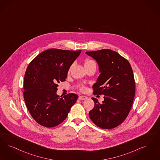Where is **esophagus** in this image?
<instances>
[{"mask_svg": "<svg viewBox=\"0 0 160 160\" xmlns=\"http://www.w3.org/2000/svg\"><path fill=\"white\" fill-rule=\"evenodd\" d=\"M78 99L80 100H85V99H88V97L85 96H80L78 97Z\"/></svg>", "mask_w": 160, "mask_h": 160, "instance_id": "34e87169", "label": "esophagus"}]
</instances>
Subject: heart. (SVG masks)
Segmentation results:
<instances>
[{"instance_id":"1","label":"heart","mask_w":160,"mask_h":160,"mask_svg":"<svg viewBox=\"0 0 160 160\" xmlns=\"http://www.w3.org/2000/svg\"><path fill=\"white\" fill-rule=\"evenodd\" d=\"M95 64V62L93 60L90 59L89 58L85 59V60H84V66H88V65H91V64ZM80 90L82 91H84L86 90V87L84 86H81Z\"/></svg>"}]
</instances>
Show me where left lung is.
Here are the masks:
<instances>
[{"instance_id": "left-lung-1", "label": "left lung", "mask_w": 160, "mask_h": 160, "mask_svg": "<svg viewBox=\"0 0 160 160\" xmlns=\"http://www.w3.org/2000/svg\"><path fill=\"white\" fill-rule=\"evenodd\" d=\"M96 60L101 72L92 88L93 94L104 95L99 103L93 98L94 108L90 118L103 129L116 128L129 114L135 95V81L132 67L128 60L111 49L86 52Z\"/></svg>"}]
</instances>
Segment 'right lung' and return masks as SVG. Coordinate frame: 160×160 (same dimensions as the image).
I'll list each match as a JSON object with an SVG mask.
<instances>
[{"instance_id": "obj_1", "label": "right lung", "mask_w": 160, "mask_h": 160, "mask_svg": "<svg viewBox=\"0 0 160 160\" xmlns=\"http://www.w3.org/2000/svg\"><path fill=\"white\" fill-rule=\"evenodd\" d=\"M81 51L49 49L28 65L24 80V98L33 119L41 126L53 128L67 118L78 95L57 94L58 84L65 82L71 64ZM62 97V96H61Z\"/></svg>"}]
</instances>
